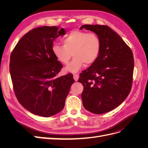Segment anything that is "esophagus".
Masks as SVG:
<instances>
[{"instance_id": "1", "label": "esophagus", "mask_w": 148, "mask_h": 148, "mask_svg": "<svg viewBox=\"0 0 148 148\" xmlns=\"http://www.w3.org/2000/svg\"><path fill=\"white\" fill-rule=\"evenodd\" d=\"M78 78H79L78 74H74L73 75V79L75 80V81H78Z\"/></svg>"}]
</instances>
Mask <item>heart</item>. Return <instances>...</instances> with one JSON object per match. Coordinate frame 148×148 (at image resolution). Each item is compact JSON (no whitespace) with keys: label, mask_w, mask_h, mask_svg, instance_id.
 <instances>
[{"label":"heart","mask_w":148,"mask_h":148,"mask_svg":"<svg viewBox=\"0 0 148 148\" xmlns=\"http://www.w3.org/2000/svg\"><path fill=\"white\" fill-rule=\"evenodd\" d=\"M64 45L56 44L52 52L58 61L64 65L69 64L71 57L72 62L65 70L75 73L86 64L90 65L97 60L101 51V41L94 33L81 30L71 31L63 39Z\"/></svg>","instance_id":"b5f03b06"}]
</instances>
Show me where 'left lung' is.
Instances as JSON below:
<instances>
[{"label":"left lung","mask_w":148,"mask_h":148,"mask_svg":"<svg viewBox=\"0 0 148 148\" xmlns=\"http://www.w3.org/2000/svg\"><path fill=\"white\" fill-rule=\"evenodd\" d=\"M101 41L97 60L80 73L78 82L83 85V104L90 112L102 114L115 109L131 91L134 59L131 49L120 36L107 25H84Z\"/></svg>","instance_id":"8db88e82"}]
</instances>
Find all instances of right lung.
<instances>
[{"label":"right lung","instance_id":"1","mask_svg":"<svg viewBox=\"0 0 148 148\" xmlns=\"http://www.w3.org/2000/svg\"><path fill=\"white\" fill-rule=\"evenodd\" d=\"M65 34L64 28H34L24 35L11 53L10 73L17 100L25 109L41 117L64 109L74 82L71 73L58 77L62 65L52 52L53 42Z\"/></svg>","mask_w":148,"mask_h":148}]
</instances>
